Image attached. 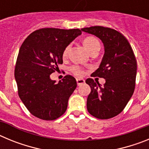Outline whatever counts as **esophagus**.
<instances>
[{"instance_id":"esophagus-1","label":"esophagus","mask_w":149,"mask_h":149,"mask_svg":"<svg viewBox=\"0 0 149 149\" xmlns=\"http://www.w3.org/2000/svg\"><path fill=\"white\" fill-rule=\"evenodd\" d=\"M85 83V81H84V79H77V84L78 86H80V85H81V84H84Z\"/></svg>"}]
</instances>
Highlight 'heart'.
I'll return each mask as SVG.
<instances>
[{
	"label": "heart",
	"mask_w": 149,
	"mask_h": 149,
	"mask_svg": "<svg viewBox=\"0 0 149 149\" xmlns=\"http://www.w3.org/2000/svg\"><path fill=\"white\" fill-rule=\"evenodd\" d=\"M83 44H84L85 48L89 51V54H91L95 51H98V50L99 51L100 49L99 42L98 41V39H95V37H93V36H88V37L85 38L83 41ZM69 48H70V45H68L65 48L63 53V57H65L67 56ZM71 70L75 75L81 76L84 73V71L78 66H72L71 68Z\"/></svg>",
	"instance_id": "obj_1"
}]
</instances>
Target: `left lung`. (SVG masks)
<instances>
[{"instance_id": "obj_1", "label": "left lung", "mask_w": 149, "mask_h": 149, "mask_svg": "<svg viewBox=\"0 0 149 149\" xmlns=\"http://www.w3.org/2000/svg\"><path fill=\"white\" fill-rule=\"evenodd\" d=\"M81 30L99 38L104 47L99 68L92 75L104 78L105 84L101 86L93 79H86L91 88L86 107L89 113L98 119H110L124 110L134 93L136 57L127 39L116 30L94 26Z\"/></svg>"}]
</instances>
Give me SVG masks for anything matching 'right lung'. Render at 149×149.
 I'll use <instances>...</instances> for the list:
<instances>
[{
    "label": "right lung",
    "instance_id": "1",
    "mask_svg": "<svg viewBox=\"0 0 149 149\" xmlns=\"http://www.w3.org/2000/svg\"><path fill=\"white\" fill-rule=\"evenodd\" d=\"M81 33L79 29H39L21 46L15 68L18 95L30 113L39 119L54 120L66 110L77 81L66 75L56 83L50 75L63 63L65 48Z\"/></svg>",
    "mask_w": 149,
    "mask_h": 149
}]
</instances>
